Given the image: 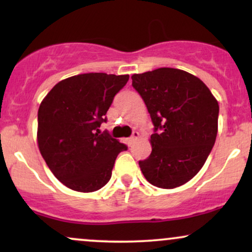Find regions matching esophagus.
Wrapping results in <instances>:
<instances>
[{"instance_id": "1", "label": "esophagus", "mask_w": 252, "mask_h": 252, "mask_svg": "<svg viewBox=\"0 0 252 252\" xmlns=\"http://www.w3.org/2000/svg\"><path fill=\"white\" fill-rule=\"evenodd\" d=\"M138 137H140V132H138V131L132 132V135L128 138V144H129V146H132V143H134Z\"/></svg>"}]
</instances>
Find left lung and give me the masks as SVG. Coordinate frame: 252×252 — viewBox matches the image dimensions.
I'll use <instances>...</instances> for the list:
<instances>
[{"mask_svg":"<svg viewBox=\"0 0 252 252\" xmlns=\"http://www.w3.org/2000/svg\"><path fill=\"white\" fill-rule=\"evenodd\" d=\"M131 79L154 124L152 153L138 161L140 168L156 187L181 186L201 169L215 146L218 102L199 78L178 68L161 67Z\"/></svg>","mask_w":252,"mask_h":252,"instance_id":"1","label":"left lung"}]
</instances>
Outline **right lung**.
<instances>
[{
  "label": "right lung",
  "instance_id": "add662e5",
  "mask_svg": "<svg viewBox=\"0 0 252 252\" xmlns=\"http://www.w3.org/2000/svg\"><path fill=\"white\" fill-rule=\"evenodd\" d=\"M128 74H78L59 82L37 111V144L54 176L77 192H94L108 184L117 155L128 149L100 132L114 97Z\"/></svg>",
  "mask_w": 252,
  "mask_h": 252
}]
</instances>
